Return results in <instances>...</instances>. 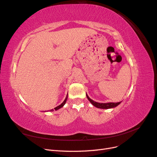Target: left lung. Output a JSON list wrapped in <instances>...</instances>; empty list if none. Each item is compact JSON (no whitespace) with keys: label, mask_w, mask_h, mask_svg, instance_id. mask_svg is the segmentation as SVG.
<instances>
[{"label":"left lung","mask_w":157,"mask_h":157,"mask_svg":"<svg viewBox=\"0 0 157 157\" xmlns=\"http://www.w3.org/2000/svg\"><path fill=\"white\" fill-rule=\"evenodd\" d=\"M86 97L88 98V100L90 101L94 106L98 108H100V109H110V108H113L117 107L118 105H119L121 102H118V103H98L93 101L92 99H90L88 95L86 94Z\"/></svg>","instance_id":"obj_1"}]
</instances>
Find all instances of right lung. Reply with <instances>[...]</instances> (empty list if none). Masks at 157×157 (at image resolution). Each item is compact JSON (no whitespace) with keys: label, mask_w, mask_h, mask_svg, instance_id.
<instances>
[{"label":"right lung","mask_w":157,"mask_h":157,"mask_svg":"<svg viewBox=\"0 0 157 157\" xmlns=\"http://www.w3.org/2000/svg\"><path fill=\"white\" fill-rule=\"evenodd\" d=\"M67 97H68V94H67V96H66V98H65V100L63 101V102L62 103H61V105H59V106H58V107H56L54 108L55 110H58V109L61 108V107H62L65 105V103H66V101H67ZM54 111V109H52V110H50V111Z\"/></svg>","instance_id":"1"}]
</instances>
